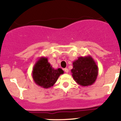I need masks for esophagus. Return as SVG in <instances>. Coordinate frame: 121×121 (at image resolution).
Returning a JSON list of instances; mask_svg holds the SVG:
<instances>
[{
	"label": "esophagus",
	"mask_w": 121,
	"mask_h": 121,
	"mask_svg": "<svg viewBox=\"0 0 121 121\" xmlns=\"http://www.w3.org/2000/svg\"><path fill=\"white\" fill-rule=\"evenodd\" d=\"M64 71H65V73H68V68H65V69H64Z\"/></svg>",
	"instance_id": "esophagus-1"
}]
</instances>
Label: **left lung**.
I'll return each instance as SVG.
<instances>
[{"label": "left lung", "instance_id": "left-lung-1", "mask_svg": "<svg viewBox=\"0 0 121 121\" xmlns=\"http://www.w3.org/2000/svg\"><path fill=\"white\" fill-rule=\"evenodd\" d=\"M72 76L78 84L82 86L91 85L97 80L98 67L91 56L78 57L73 63Z\"/></svg>", "mask_w": 121, "mask_h": 121}]
</instances>
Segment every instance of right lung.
Wrapping results in <instances>:
<instances>
[{
    "label": "right lung",
    "mask_w": 121,
    "mask_h": 121,
    "mask_svg": "<svg viewBox=\"0 0 121 121\" xmlns=\"http://www.w3.org/2000/svg\"><path fill=\"white\" fill-rule=\"evenodd\" d=\"M64 71L61 68L54 69L48 61L47 57H41L35 63L33 68L32 77L37 85L44 88L53 86Z\"/></svg>",
    "instance_id": "right-lung-1"
}]
</instances>
